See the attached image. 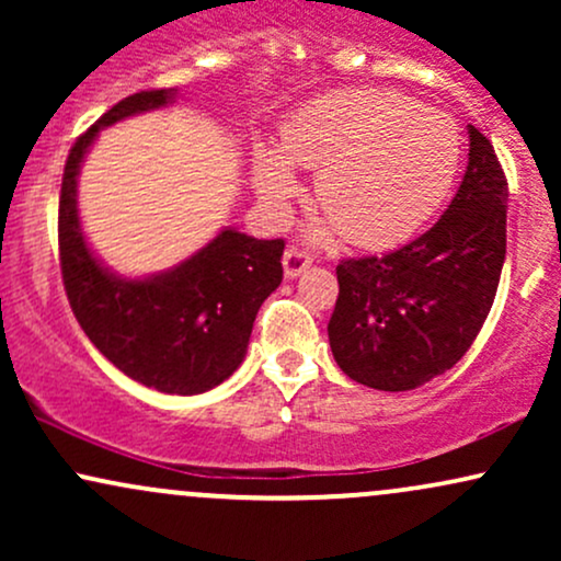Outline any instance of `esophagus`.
I'll return each instance as SVG.
<instances>
[{"label": "esophagus", "mask_w": 561, "mask_h": 561, "mask_svg": "<svg viewBox=\"0 0 561 561\" xmlns=\"http://www.w3.org/2000/svg\"><path fill=\"white\" fill-rule=\"evenodd\" d=\"M311 255L306 253V250H300V248H287V253H285V259H282V263H285V276L287 279H298V276L306 272L308 266H311Z\"/></svg>", "instance_id": "esophagus-1"}]
</instances>
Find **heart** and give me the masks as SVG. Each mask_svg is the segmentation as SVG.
Segmentation results:
<instances>
[{"label":"heart","mask_w":561,"mask_h":561,"mask_svg":"<svg viewBox=\"0 0 561 561\" xmlns=\"http://www.w3.org/2000/svg\"><path fill=\"white\" fill-rule=\"evenodd\" d=\"M293 165L317 171L313 192L332 229L362 248H396L446 199L459 169V131L446 113L403 94L337 89L287 115L279 150H255L253 186L276 218L298 195Z\"/></svg>","instance_id":"obj_1"}]
</instances>
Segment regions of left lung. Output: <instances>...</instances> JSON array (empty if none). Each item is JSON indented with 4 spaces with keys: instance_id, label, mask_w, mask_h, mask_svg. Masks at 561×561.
Masks as SVG:
<instances>
[{
    "instance_id": "left-lung-1",
    "label": "left lung",
    "mask_w": 561,
    "mask_h": 561,
    "mask_svg": "<svg viewBox=\"0 0 561 561\" xmlns=\"http://www.w3.org/2000/svg\"><path fill=\"white\" fill-rule=\"evenodd\" d=\"M506 203L491 139L469 126L465 179L435 227L382 259L337 266L327 332L347 377L375 390H414L465 356L499 289Z\"/></svg>"
}]
</instances>
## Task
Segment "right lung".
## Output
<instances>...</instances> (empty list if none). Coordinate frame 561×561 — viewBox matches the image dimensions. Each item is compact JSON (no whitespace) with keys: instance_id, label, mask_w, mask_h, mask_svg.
Here are the masks:
<instances>
[{"instance_id":"add662e5","label":"right lung","mask_w":561,"mask_h":561,"mask_svg":"<svg viewBox=\"0 0 561 561\" xmlns=\"http://www.w3.org/2000/svg\"><path fill=\"white\" fill-rule=\"evenodd\" d=\"M176 94L126 96L79 137L62 173L57 231L70 308L96 351L145 388L197 396L240 369L255 313L282 282L285 242L224 227L173 268L124 276L96 259L79 216V173L102 128L169 107Z\"/></svg>"}]
</instances>
